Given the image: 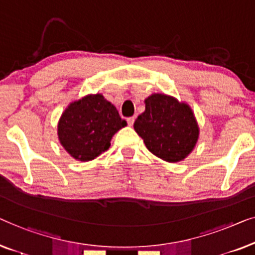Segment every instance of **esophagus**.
I'll return each instance as SVG.
<instances>
[{
  "mask_svg": "<svg viewBox=\"0 0 255 255\" xmlns=\"http://www.w3.org/2000/svg\"><path fill=\"white\" fill-rule=\"evenodd\" d=\"M134 121H135V118L134 117H130L127 119V123H128V126H132L134 125Z\"/></svg>",
  "mask_w": 255,
  "mask_h": 255,
  "instance_id": "1",
  "label": "esophagus"
}]
</instances>
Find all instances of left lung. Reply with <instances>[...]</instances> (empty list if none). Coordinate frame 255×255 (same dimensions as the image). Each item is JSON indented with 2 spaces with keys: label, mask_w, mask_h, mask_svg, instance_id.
<instances>
[{
  "label": "left lung",
  "mask_w": 255,
  "mask_h": 255,
  "mask_svg": "<svg viewBox=\"0 0 255 255\" xmlns=\"http://www.w3.org/2000/svg\"><path fill=\"white\" fill-rule=\"evenodd\" d=\"M145 111L134 123L150 152L168 163L185 159L199 138V126L191 107L173 97L153 93L145 99Z\"/></svg>",
  "instance_id": "left-lung-1"
}]
</instances>
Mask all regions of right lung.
Returning a JSON list of instances; mask_svg holds the SVG:
<instances>
[{
    "instance_id": "obj_1",
    "label": "right lung",
    "mask_w": 255,
    "mask_h": 255,
    "mask_svg": "<svg viewBox=\"0 0 255 255\" xmlns=\"http://www.w3.org/2000/svg\"><path fill=\"white\" fill-rule=\"evenodd\" d=\"M127 123L116 106L103 95H88L71 103L57 125L59 141L73 158L81 162L95 159L106 151L113 135Z\"/></svg>"
}]
</instances>
